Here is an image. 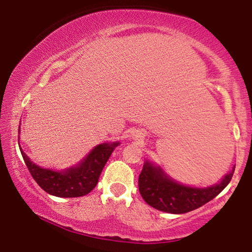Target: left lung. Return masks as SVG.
<instances>
[{"instance_id":"left-lung-1","label":"left lung","mask_w":252,"mask_h":252,"mask_svg":"<svg viewBox=\"0 0 252 252\" xmlns=\"http://www.w3.org/2000/svg\"><path fill=\"white\" fill-rule=\"evenodd\" d=\"M233 171L221 182L208 188H192L178 184L149 161L143 165L139 177V190L142 198L153 208L168 213H187L201 208L219 195L234 174Z\"/></svg>"}]
</instances>
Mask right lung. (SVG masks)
I'll list each match as a JSON object with an SVG mask.
<instances>
[{"mask_svg": "<svg viewBox=\"0 0 252 252\" xmlns=\"http://www.w3.org/2000/svg\"><path fill=\"white\" fill-rule=\"evenodd\" d=\"M118 144L117 142L99 144L80 165L62 172L41 168L31 161L22 148H19L31 175L44 191L57 197H80L96 187L103 167Z\"/></svg>", "mask_w": 252, "mask_h": 252, "instance_id": "add662e5", "label": "right lung"}]
</instances>
